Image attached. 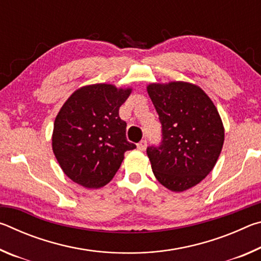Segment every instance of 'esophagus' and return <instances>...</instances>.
Masks as SVG:
<instances>
[{
    "label": "esophagus",
    "instance_id": "esophagus-1",
    "mask_svg": "<svg viewBox=\"0 0 261 261\" xmlns=\"http://www.w3.org/2000/svg\"><path fill=\"white\" fill-rule=\"evenodd\" d=\"M146 146H147L146 140H141L140 143L137 144V148H138L139 151H145V149H146Z\"/></svg>",
    "mask_w": 261,
    "mask_h": 261
}]
</instances>
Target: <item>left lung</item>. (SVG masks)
<instances>
[{
    "instance_id": "left-lung-1",
    "label": "left lung",
    "mask_w": 261,
    "mask_h": 261,
    "mask_svg": "<svg viewBox=\"0 0 261 261\" xmlns=\"http://www.w3.org/2000/svg\"><path fill=\"white\" fill-rule=\"evenodd\" d=\"M147 93L162 124L161 145L147 147L153 174L168 190L183 192L213 170L224 141L222 120L194 84L152 83Z\"/></svg>"
}]
</instances>
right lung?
I'll return each mask as SVG.
<instances>
[{"label": "right lung", "instance_id": "1", "mask_svg": "<svg viewBox=\"0 0 261 261\" xmlns=\"http://www.w3.org/2000/svg\"><path fill=\"white\" fill-rule=\"evenodd\" d=\"M131 87L92 84L78 88L62 106L54 122L51 147L68 177L86 189L108 184L136 148L125 137L126 123L118 110Z\"/></svg>", "mask_w": 261, "mask_h": 261}]
</instances>
